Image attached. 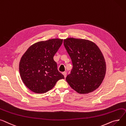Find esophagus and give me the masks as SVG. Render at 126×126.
I'll return each instance as SVG.
<instances>
[{
    "label": "esophagus",
    "mask_w": 126,
    "mask_h": 126,
    "mask_svg": "<svg viewBox=\"0 0 126 126\" xmlns=\"http://www.w3.org/2000/svg\"><path fill=\"white\" fill-rule=\"evenodd\" d=\"M63 75H64V78H65L66 77V75H67V73L66 72H63Z\"/></svg>",
    "instance_id": "1"
}]
</instances>
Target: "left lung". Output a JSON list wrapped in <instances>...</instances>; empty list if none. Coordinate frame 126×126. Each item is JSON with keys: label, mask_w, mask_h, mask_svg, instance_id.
<instances>
[{"label": "left lung", "mask_w": 126, "mask_h": 126, "mask_svg": "<svg viewBox=\"0 0 126 126\" xmlns=\"http://www.w3.org/2000/svg\"><path fill=\"white\" fill-rule=\"evenodd\" d=\"M64 46L73 67L66 80L79 94H88L101 85L106 73L104 57L97 46L88 40L68 38Z\"/></svg>", "instance_id": "obj_1"}]
</instances>
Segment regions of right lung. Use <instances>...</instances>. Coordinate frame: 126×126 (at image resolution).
<instances>
[{"instance_id": "1", "label": "right lung", "mask_w": 126, "mask_h": 126, "mask_svg": "<svg viewBox=\"0 0 126 126\" xmlns=\"http://www.w3.org/2000/svg\"><path fill=\"white\" fill-rule=\"evenodd\" d=\"M62 43L63 39L58 38L38 42L30 47L22 57L19 64L21 77L32 92L46 93L58 80L64 79L53 58Z\"/></svg>"}]
</instances>
